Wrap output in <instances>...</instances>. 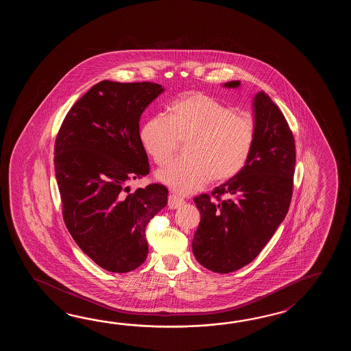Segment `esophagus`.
I'll return each mask as SVG.
<instances>
[{
  "label": "esophagus",
  "mask_w": 351,
  "mask_h": 351,
  "mask_svg": "<svg viewBox=\"0 0 351 351\" xmlns=\"http://www.w3.org/2000/svg\"><path fill=\"white\" fill-rule=\"evenodd\" d=\"M182 204H184V199L180 198L178 195L171 194V195L168 197V207H169V208L177 209L179 208Z\"/></svg>",
  "instance_id": "1"
}]
</instances>
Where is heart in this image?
I'll return each instance as SVG.
<instances>
[{
  "label": "heart",
  "instance_id": "obj_1",
  "mask_svg": "<svg viewBox=\"0 0 351 351\" xmlns=\"http://www.w3.org/2000/svg\"><path fill=\"white\" fill-rule=\"evenodd\" d=\"M256 128L247 115L201 93L176 100L168 117L150 118L141 130V142L157 165L173 157L186 141L184 156L158 171L157 179L179 194L193 193L210 178L224 182L246 167L254 149Z\"/></svg>",
  "mask_w": 351,
  "mask_h": 351
}]
</instances>
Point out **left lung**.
I'll return each instance as SVG.
<instances>
[{
  "label": "left lung",
  "mask_w": 351,
  "mask_h": 351,
  "mask_svg": "<svg viewBox=\"0 0 351 351\" xmlns=\"http://www.w3.org/2000/svg\"><path fill=\"white\" fill-rule=\"evenodd\" d=\"M237 89L241 82L223 84ZM254 149L236 177L193 201L201 222L192 241L195 260L217 274H230L254 261L290 207L295 141L284 114L263 91L252 100ZM224 195L225 199L220 197Z\"/></svg>",
  "instance_id": "8db88e82"
}]
</instances>
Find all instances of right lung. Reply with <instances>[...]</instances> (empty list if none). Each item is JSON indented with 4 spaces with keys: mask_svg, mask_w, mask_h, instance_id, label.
I'll list each match as a JSON object with an SVG mask.
<instances>
[{
    "mask_svg": "<svg viewBox=\"0 0 351 351\" xmlns=\"http://www.w3.org/2000/svg\"><path fill=\"white\" fill-rule=\"evenodd\" d=\"M165 88L154 82H97L67 112L55 142V174L67 230L101 269L125 274L148 254L145 227L168 189L128 183L149 173L139 134L143 112Z\"/></svg>",
    "mask_w": 351,
    "mask_h": 351,
    "instance_id": "right-lung-1",
    "label": "right lung"
}]
</instances>
